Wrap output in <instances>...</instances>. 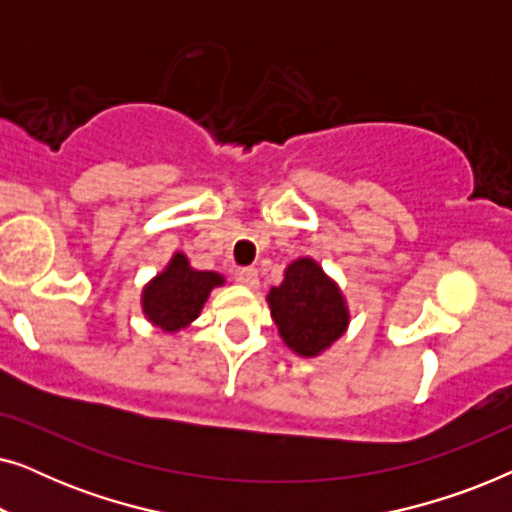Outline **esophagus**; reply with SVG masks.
<instances>
[{"label": "esophagus", "instance_id": "34e87169", "mask_svg": "<svg viewBox=\"0 0 512 512\" xmlns=\"http://www.w3.org/2000/svg\"><path fill=\"white\" fill-rule=\"evenodd\" d=\"M235 279L240 282L242 286H247V289H256L258 284V272L254 268H242L235 272Z\"/></svg>", "mask_w": 512, "mask_h": 512}]
</instances>
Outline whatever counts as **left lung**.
<instances>
[{
  "instance_id": "1",
  "label": "left lung",
  "mask_w": 512,
  "mask_h": 512,
  "mask_svg": "<svg viewBox=\"0 0 512 512\" xmlns=\"http://www.w3.org/2000/svg\"><path fill=\"white\" fill-rule=\"evenodd\" d=\"M268 305L284 345L305 359L326 352L349 326L340 286L310 256L286 265L284 282L272 286Z\"/></svg>"
}]
</instances>
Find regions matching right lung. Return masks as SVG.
I'll use <instances>...</instances> for the list:
<instances>
[{
    "label": "right lung",
    "mask_w": 512,
    "mask_h": 512,
    "mask_svg": "<svg viewBox=\"0 0 512 512\" xmlns=\"http://www.w3.org/2000/svg\"><path fill=\"white\" fill-rule=\"evenodd\" d=\"M226 284L219 272L195 270L188 258L177 251L142 291V312L153 326L165 333H177L200 317L209 293Z\"/></svg>",
    "instance_id": "add662e5"
}]
</instances>
